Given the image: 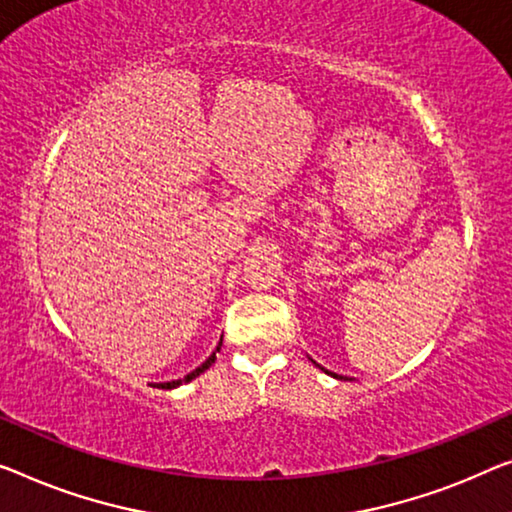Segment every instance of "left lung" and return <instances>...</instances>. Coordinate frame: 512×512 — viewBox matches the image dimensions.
Instances as JSON below:
<instances>
[{
	"label": "left lung",
	"mask_w": 512,
	"mask_h": 512,
	"mask_svg": "<svg viewBox=\"0 0 512 512\" xmlns=\"http://www.w3.org/2000/svg\"><path fill=\"white\" fill-rule=\"evenodd\" d=\"M310 361H312V358H310ZM312 363H315V365H317V368H319V370H322V372H329V370H326V368H322V365H319V363H317V361H312ZM331 375H333V377H335V379H349V377H342V375H335V372H331Z\"/></svg>",
	"instance_id": "left-lung-1"
}]
</instances>
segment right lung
I'll return each instance as SVG.
<instances>
[{
    "label": "right lung",
    "instance_id": "right-lung-1",
    "mask_svg": "<svg viewBox=\"0 0 512 512\" xmlns=\"http://www.w3.org/2000/svg\"><path fill=\"white\" fill-rule=\"evenodd\" d=\"M220 345H223V338H220V342H218V347H216V352H213V354H211V356L207 358V361H204V363L200 365V368H195L193 372H188V375H186V377H183V379H172V381H163V384H156V386H158V388H165V391H170V388H177V386H181V384H188V381H193L195 377H200L204 370H209V368H211V365H213V363H216V354L220 352Z\"/></svg>",
    "mask_w": 512,
    "mask_h": 512
}]
</instances>
